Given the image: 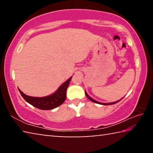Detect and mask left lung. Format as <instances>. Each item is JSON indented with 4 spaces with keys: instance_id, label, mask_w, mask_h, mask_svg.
<instances>
[{
    "instance_id": "left-lung-1",
    "label": "left lung",
    "mask_w": 153,
    "mask_h": 153,
    "mask_svg": "<svg viewBox=\"0 0 153 153\" xmlns=\"http://www.w3.org/2000/svg\"><path fill=\"white\" fill-rule=\"evenodd\" d=\"M85 93H86V96L87 97V98H88L89 100H91V101H92L93 102H95V103H97V104H100V105H113V104H116V103L117 102H120V100L122 99V98H121V99H120V100H117V101H116V102H109V103H102V102H98V101H97V100H94L93 99V98H92L91 97H90V96H88V94H87V92L85 91Z\"/></svg>"
}]
</instances>
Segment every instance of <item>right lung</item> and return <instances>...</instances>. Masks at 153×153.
Returning a JSON list of instances; mask_svg holds the SVG:
<instances>
[{
    "label": "right lung",
    "instance_id": "1",
    "mask_svg": "<svg viewBox=\"0 0 153 153\" xmlns=\"http://www.w3.org/2000/svg\"><path fill=\"white\" fill-rule=\"evenodd\" d=\"M71 77L64 82L61 86L56 91L47 97H30L23 93L19 89V91L22 97L25 100L33 107L42 110H51L59 107L63 104L66 98L67 89L69 86V83L71 79Z\"/></svg>",
    "mask_w": 153,
    "mask_h": 153
}]
</instances>
